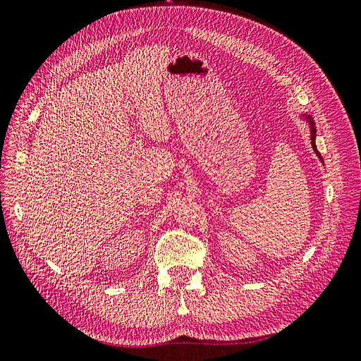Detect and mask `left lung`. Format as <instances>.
Instances as JSON below:
<instances>
[{
    "instance_id": "1",
    "label": "left lung",
    "mask_w": 361,
    "mask_h": 361,
    "mask_svg": "<svg viewBox=\"0 0 361 361\" xmlns=\"http://www.w3.org/2000/svg\"><path fill=\"white\" fill-rule=\"evenodd\" d=\"M301 117L305 120V122L309 123V126H310V138H312V147H313V150H314V154L318 155V158L321 159V162H324L322 161V157H321V154L318 152V149H316V145H314V138H316V128H314V122H313V118L310 117V114H301Z\"/></svg>"
}]
</instances>
